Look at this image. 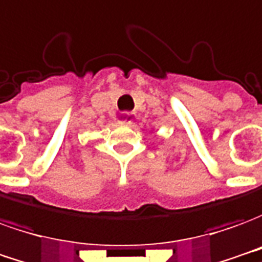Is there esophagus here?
I'll return each instance as SVG.
<instances>
[{"mask_svg":"<svg viewBox=\"0 0 262 262\" xmlns=\"http://www.w3.org/2000/svg\"><path fill=\"white\" fill-rule=\"evenodd\" d=\"M120 124H124V125H129L133 122V116L129 113H122L120 116V120H118Z\"/></svg>","mask_w":262,"mask_h":262,"instance_id":"obj_1","label":"esophagus"}]
</instances>
